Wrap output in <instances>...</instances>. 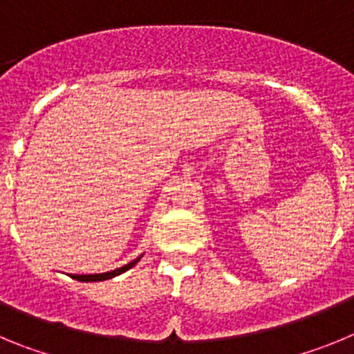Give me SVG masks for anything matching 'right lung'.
<instances>
[{"label": "right lung", "mask_w": 354, "mask_h": 354, "mask_svg": "<svg viewBox=\"0 0 354 354\" xmlns=\"http://www.w3.org/2000/svg\"><path fill=\"white\" fill-rule=\"evenodd\" d=\"M142 259V255L140 257L134 259L133 262H129V264L122 266V268H118V270H113V271H108V273H95V274H71V278H74V280H77V282H104V280H109V278H115L118 277V274L126 273L127 270H131L136 262Z\"/></svg>", "instance_id": "right-lung-1"}]
</instances>
